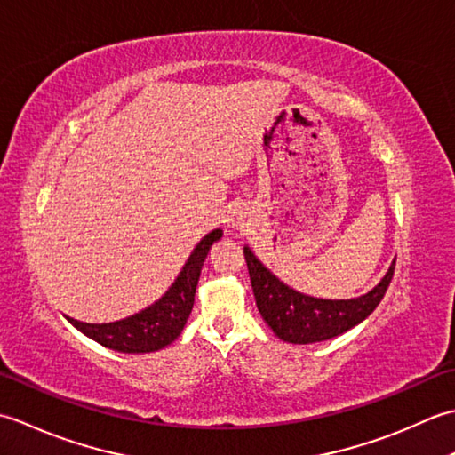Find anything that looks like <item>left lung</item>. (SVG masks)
<instances>
[{
	"mask_svg": "<svg viewBox=\"0 0 455 455\" xmlns=\"http://www.w3.org/2000/svg\"><path fill=\"white\" fill-rule=\"evenodd\" d=\"M257 308L271 330L291 344L331 339L357 326L373 312L395 275V263L373 291L354 300H322L292 291L265 268L251 249H243Z\"/></svg>",
	"mask_w": 455,
	"mask_h": 455,
	"instance_id": "1",
	"label": "left lung"
}]
</instances>
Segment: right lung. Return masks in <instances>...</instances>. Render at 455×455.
<instances>
[{
  "mask_svg": "<svg viewBox=\"0 0 455 455\" xmlns=\"http://www.w3.org/2000/svg\"><path fill=\"white\" fill-rule=\"evenodd\" d=\"M220 237L221 229H214L200 241L188 257L187 265L182 267L179 279L174 281L163 299L149 308L111 323H84L68 318L70 323L98 344L124 351V354H149V351L169 346L171 341L180 336L184 323L190 316L204 259Z\"/></svg>",
  "mask_w": 455,
  "mask_h": 455,
  "instance_id": "obj_1",
  "label": "right lung"
}]
</instances>
